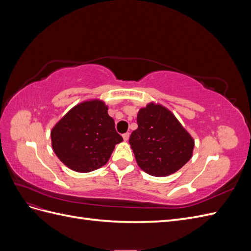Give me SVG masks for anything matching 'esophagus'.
<instances>
[{
	"label": "esophagus",
	"mask_w": 251,
	"mask_h": 251,
	"mask_svg": "<svg viewBox=\"0 0 251 251\" xmlns=\"http://www.w3.org/2000/svg\"><path fill=\"white\" fill-rule=\"evenodd\" d=\"M123 138H124L125 141H127L128 138H130V133H125V134H123Z\"/></svg>",
	"instance_id": "1"
}]
</instances>
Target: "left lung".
Listing matches in <instances>:
<instances>
[{
  "instance_id": "1",
  "label": "left lung",
  "mask_w": 251,
  "mask_h": 251,
  "mask_svg": "<svg viewBox=\"0 0 251 251\" xmlns=\"http://www.w3.org/2000/svg\"><path fill=\"white\" fill-rule=\"evenodd\" d=\"M137 130L130 144L138 165L151 176L165 177L180 170L193 156L195 141L174 114L151 102L139 110Z\"/></svg>"
}]
</instances>
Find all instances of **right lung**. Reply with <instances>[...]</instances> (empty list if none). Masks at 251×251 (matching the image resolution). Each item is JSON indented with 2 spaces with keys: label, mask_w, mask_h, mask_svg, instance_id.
I'll return each mask as SVG.
<instances>
[{
  "label": "right lung",
  "mask_w": 251,
  "mask_h": 251,
  "mask_svg": "<svg viewBox=\"0 0 251 251\" xmlns=\"http://www.w3.org/2000/svg\"><path fill=\"white\" fill-rule=\"evenodd\" d=\"M123 137L103 101L93 100L75 105L51 131L52 149L68 168L89 173L101 168Z\"/></svg>",
  "instance_id": "1"
}]
</instances>
